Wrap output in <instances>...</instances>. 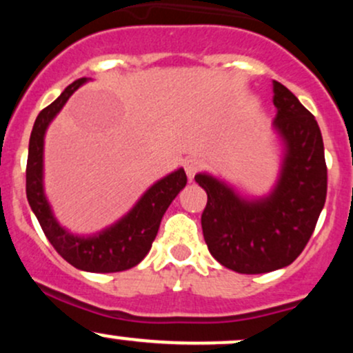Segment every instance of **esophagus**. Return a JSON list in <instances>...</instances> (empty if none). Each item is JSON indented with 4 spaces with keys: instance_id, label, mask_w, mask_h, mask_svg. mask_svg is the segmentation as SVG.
<instances>
[{
    "instance_id": "obj_1",
    "label": "esophagus",
    "mask_w": 353,
    "mask_h": 353,
    "mask_svg": "<svg viewBox=\"0 0 353 353\" xmlns=\"http://www.w3.org/2000/svg\"><path fill=\"white\" fill-rule=\"evenodd\" d=\"M201 168H202L201 161L196 159V157H189V159H185L184 169H185V174H188L189 181L194 179V176L201 171Z\"/></svg>"
}]
</instances>
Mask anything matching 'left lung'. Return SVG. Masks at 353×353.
<instances>
[{"mask_svg": "<svg viewBox=\"0 0 353 353\" xmlns=\"http://www.w3.org/2000/svg\"><path fill=\"white\" fill-rule=\"evenodd\" d=\"M274 129L283 156L277 184L264 197L245 199L225 182L201 172L208 192L201 224L209 252L239 274H264L290 265L314 232L327 197L323 141L315 117L274 81Z\"/></svg>", "mask_w": 353, "mask_h": 353, "instance_id": "8db88e82", "label": "left lung"}]
</instances>
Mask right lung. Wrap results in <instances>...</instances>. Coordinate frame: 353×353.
<instances>
[{
    "instance_id": "right-lung-1",
    "label": "right lung",
    "mask_w": 353,
    "mask_h": 353,
    "mask_svg": "<svg viewBox=\"0 0 353 353\" xmlns=\"http://www.w3.org/2000/svg\"><path fill=\"white\" fill-rule=\"evenodd\" d=\"M88 81V78L74 81L61 92L58 99L52 101L36 117L30 137V149H28L26 196L44 236L64 261L86 272H121L139 264L151 250L159 230L161 219L177 194L185 188L188 176L184 169H177L154 182L123 219L94 236H74L59 225L50 202L44 196V134L48 125L63 109L72 92Z\"/></svg>"
}]
</instances>
